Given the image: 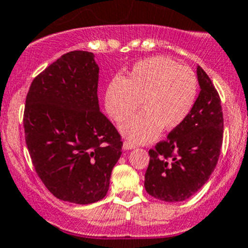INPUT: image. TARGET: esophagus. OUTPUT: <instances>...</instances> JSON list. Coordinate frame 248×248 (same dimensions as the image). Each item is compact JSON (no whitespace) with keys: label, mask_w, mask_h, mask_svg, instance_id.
<instances>
[{"label":"esophagus","mask_w":248,"mask_h":248,"mask_svg":"<svg viewBox=\"0 0 248 248\" xmlns=\"http://www.w3.org/2000/svg\"><path fill=\"white\" fill-rule=\"evenodd\" d=\"M122 148L124 149V151H129V149H133L136 148V146L133 143H131V142H128V140H124V146H122Z\"/></svg>","instance_id":"34e87169"}]
</instances>
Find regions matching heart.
<instances>
[{
  "mask_svg": "<svg viewBox=\"0 0 248 248\" xmlns=\"http://www.w3.org/2000/svg\"><path fill=\"white\" fill-rule=\"evenodd\" d=\"M198 79L193 70L167 57H153L133 65L126 79L113 78L105 93V108L121 124L137 109L142 112L121 124V132L137 143L155 140L162 128L179 127L193 110Z\"/></svg>",
  "mask_w": 248,
  "mask_h": 248,
  "instance_id": "1",
  "label": "heart"
}]
</instances>
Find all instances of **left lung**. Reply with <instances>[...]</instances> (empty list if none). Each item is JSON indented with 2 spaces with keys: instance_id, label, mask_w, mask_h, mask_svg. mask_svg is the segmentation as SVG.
<instances>
[{
  "instance_id": "obj_1",
  "label": "left lung",
  "mask_w": 248,
  "mask_h": 248,
  "mask_svg": "<svg viewBox=\"0 0 248 248\" xmlns=\"http://www.w3.org/2000/svg\"><path fill=\"white\" fill-rule=\"evenodd\" d=\"M200 93L184 122L149 151L144 188L162 202L189 199L209 180L224 136L221 101L210 78L196 68Z\"/></svg>"
}]
</instances>
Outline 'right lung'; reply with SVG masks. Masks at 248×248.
<instances>
[{"mask_svg": "<svg viewBox=\"0 0 248 248\" xmlns=\"http://www.w3.org/2000/svg\"><path fill=\"white\" fill-rule=\"evenodd\" d=\"M97 84L95 55L74 50L35 77L27 93V148L38 177L64 202L104 199L122 155L121 136L100 111Z\"/></svg>", "mask_w": 248, "mask_h": 248, "instance_id": "obj_1", "label": "right lung"}]
</instances>
